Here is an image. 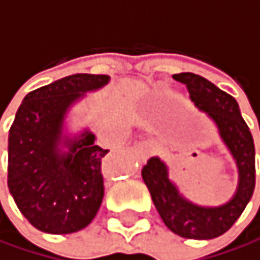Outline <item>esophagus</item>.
Instances as JSON below:
<instances>
[{
	"instance_id": "34e87169",
	"label": "esophagus",
	"mask_w": 260,
	"mask_h": 260,
	"mask_svg": "<svg viewBox=\"0 0 260 260\" xmlns=\"http://www.w3.org/2000/svg\"><path fill=\"white\" fill-rule=\"evenodd\" d=\"M137 148H139V151L142 152V155H143V157H146V155L149 154L151 145H149L148 142H142V143H139V145H137Z\"/></svg>"
}]
</instances>
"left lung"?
<instances>
[{"label":"left lung","instance_id":"8db88e82","mask_svg":"<svg viewBox=\"0 0 260 260\" xmlns=\"http://www.w3.org/2000/svg\"><path fill=\"white\" fill-rule=\"evenodd\" d=\"M174 80L186 84L194 106L216 127V133L231 155L237 170L234 194L220 205H200L189 200L170 177V168L158 155L151 157L142 168L154 205L173 233L180 237L208 240L226 233L244 213L256 185L254 142L242 118L237 102L216 84L200 75L182 72Z\"/></svg>","mask_w":260,"mask_h":260}]
</instances>
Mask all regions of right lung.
Returning a JSON list of instances; mask_svg holds the SVG:
<instances>
[{
	"instance_id": "add662e5",
	"label": "right lung",
	"mask_w": 260,
	"mask_h": 260,
	"mask_svg": "<svg viewBox=\"0 0 260 260\" xmlns=\"http://www.w3.org/2000/svg\"><path fill=\"white\" fill-rule=\"evenodd\" d=\"M109 75L74 74L23 99L9 131V191L40 231L71 234L97 216L105 196L102 163L109 149L95 134L71 131L72 109L109 83Z\"/></svg>"
}]
</instances>
